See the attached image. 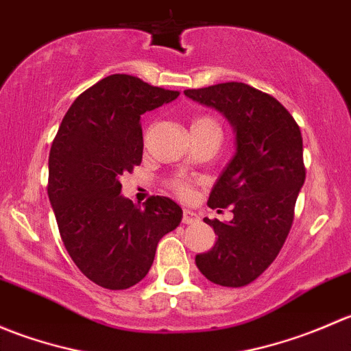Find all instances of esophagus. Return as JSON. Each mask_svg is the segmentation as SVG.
<instances>
[{"label": "esophagus", "mask_w": 351, "mask_h": 351, "mask_svg": "<svg viewBox=\"0 0 351 351\" xmlns=\"http://www.w3.org/2000/svg\"><path fill=\"white\" fill-rule=\"evenodd\" d=\"M182 221H183V224H193V222L198 221V215L193 210H189V208H185V210H183Z\"/></svg>", "instance_id": "1"}]
</instances>
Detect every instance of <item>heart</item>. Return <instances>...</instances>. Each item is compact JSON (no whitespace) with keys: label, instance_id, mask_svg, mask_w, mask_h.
I'll return each instance as SVG.
<instances>
[{"label":"heart","instance_id":"b5f03b06","mask_svg":"<svg viewBox=\"0 0 351 351\" xmlns=\"http://www.w3.org/2000/svg\"><path fill=\"white\" fill-rule=\"evenodd\" d=\"M192 127H214V129H219L217 122H215L212 117H198V119L193 120ZM171 186L173 190L182 197H189L190 192H192V186H190V183L186 182V180H180V178L173 180Z\"/></svg>","mask_w":351,"mask_h":351}]
</instances>
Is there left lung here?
Returning <instances> with one entry per match:
<instances>
[{
	"mask_svg": "<svg viewBox=\"0 0 351 351\" xmlns=\"http://www.w3.org/2000/svg\"><path fill=\"white\" fill-rule=\"evenodd\" d=\"M185 95L224 113L236 132L234 158L207 202L210 208L231 207L234 217L204 219L217 241L195 263L214 284L244 287L274 263L292 228L306 180L300 129L280 101L250 84L231 81Z\"/></svg>",
	"mask_w": 351,
	"mask_h": 351,
	"instance_id": "obj_1",
	"label": "left lung"
}]
</instances>
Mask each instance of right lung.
Masks as SVG:
<instances>
[{"mask_svg":"<svg viewBox=\"0 0 351 351\" xmlns=\"http://www.w3.org/2000/svg\"><path fill=\"white\" fill-rule=\"evenodd\" d=\"M130 74H112L66 112L49 154L47 193L71 260L97 285L139 284L159 239L178 228L182 208L153 195L141 205L120 195V176L143 161L141 115L178 98Z\"/></svg>","mask_w":351,"mask_h":351,"instance_id":"right-lung-1","label":"right lung"}]
</instances>
